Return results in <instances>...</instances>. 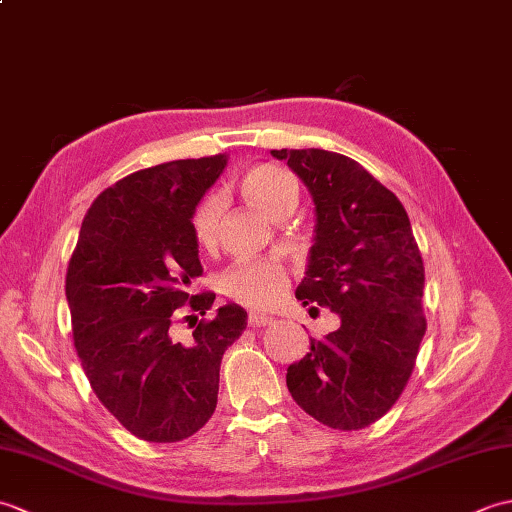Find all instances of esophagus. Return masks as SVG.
Wrapping results in <instances>:
<instances>
[{
	"label": "esophagus",
	"mask_w": 512,
	"mask_h": 512,
	"mask_svg": "<svg viewBox=\"0 0 512 512\" xmlns=\"http://www.w3.org/2000/svg\"><path fill=\"white\" fill-rule=\"evenodd\" d=\"M273 323V319L266 317L262 312H250L248 314V325L250 328H266V325Z\"/></svg>",
	"instance_id": "1"
}]
</instances>
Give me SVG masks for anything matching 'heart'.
Wrapping results in <instances>:
<instances>
[{"label":"heart","instance_id":"heart-1","mask_svg":"<svg viewBox=\"0 0 512 512\" xmlns=\"http://www.w3.org/2000/svg\"><path fill=\"white\" fill-rule=\"evenodd\" d=\"M244 198L259 213L273 217L290 198H297L295 180L275 165H257L242 178ZM220 226V200L215 195L202 200L191 217V233L200 248H211ZM288 288L284 266L275 262H239L220 277V292L242 306L268 308L277 303Z\"/></svg>","mask_w":512,"mask_h":512}]
</instances>
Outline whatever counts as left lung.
Segmentation results:
<instances>
[{
  "mask_svg": "<svg viewBox=\"0 0 512 512\" xmlns=\"http://www.w3.org/2000/svg\"><path fill=\"white\" fill-rule=\"evenodd\" d=\"M306 184L317 209L303 306L330 308L341 328L310 339L286 385L332 429L356 431L396 405L416 365L427 319L424 266L405 206L356 160L325 149H273ZM312 310H317L312 306Z\"/></svg>",
  "mask_w": 512,
  "mask_h": 512,
  "instance_id": "obj_1",
  "label": "left lung"
}]
</instances>
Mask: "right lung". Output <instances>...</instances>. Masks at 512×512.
Instances as JSON below:
<instances>
[{
    "mask_svg": "<svg viewBox=\"0 0 512 512\" xmlns=\"http://www.w3.org/2000/svg\"><path fill=\"white\" fill-rule=\"evenodd\" d=\"M226 156L171 160L107 187L85 213L65 275L72 336L103 407L147 442H180L213 416L222 356L246 330L228 303L211 319L213 292L191 295L202 275L191 217ZM180 309L194 339H170Z\"/></svg>",
    "mask_w": 512,
    "mask_h": 512,
    "instance_id": "1",
    "label": "right lung"
}]
</instances>
